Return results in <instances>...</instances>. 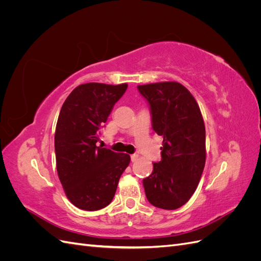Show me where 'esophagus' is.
I'll use <instances>...</instances> for the list:
<instances>
[{
  "label": "esophagus",
  "instance_id": "esophagus-1",
  "mask_svg": "<svg viewBox=\"0 0 261 261\" xmlns=\"http://www.w3.org/2000/svg\"><path fill=\"white\" fill-rule=\"evenodd\" d=\"M138 154H136V153H134V154H132L130 155V160H132V162H135V161H137V159H138Z\"/></svg>",
  "mask_w": 261,
  "mask_h": 261
}]
</instances>
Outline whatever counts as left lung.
I'll return each instance as SVG.
<instances>
[{
	"instance_id": "1",
	"label": "left lung",
	"mask_w": 261,
	"mask_h": 261,
	"mask_svg": "<svg viewBox=\"0 0 261 261\" xmlns=\"http://www.w3.org/2000/svg\"><path fill=\"white\" fill-rule=\"evenodd\" d=\"M149 105L152 129L163 137L161 160L143 179L148 201L174 210L195 193L206 162V129L200 109L183 85L164 82L137 86Z\"/></svg>"
}]
</instances>
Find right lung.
<instances>
[{
	"mask_svg": "<svg viewBox=\"0 0 261 261\" xmlns=\"http://www.w3.org/2000/svg\"><path fill=\"white\" fill-rule=\"evenodd\" d=\"M126 89L127 84H84L62 106L54 136L57 170L67 198L80 209L96 211L110 204L129 164V154L96 146Z\"/></svg>",
	"mask_w": 261,
	"mask_h": 261,
	"instance_id": "add662e5",
	"label": "right lung"
}]
</instances>
